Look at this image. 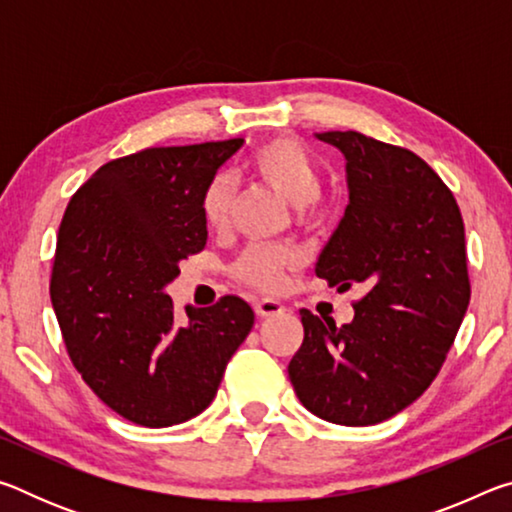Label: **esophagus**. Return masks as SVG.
<instances>
[{
  "instance_id": "34e87169",
  "label": "esophagus",
  "mask_w": 512,
  "mask_h": 512,
  "mask_svg": "<svg viewBox=\"0 0 512 512\" xmlns=\"http://www.w3.org/2000/svg\"><path fill=\"white\" fill-rule=\"evenodd\" d=\"M284 311L282 302H277L273 298H259L255 300V314L259 318H268V316H280Z\"/></svg>"
}]
</instances>
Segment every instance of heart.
<instances>
[{
    "mask_svg": "<svg viewBox=\"0 0 512 512\" xmlns=\"http://www.w3.org/2000/svg\"><path fill=\"white\" fill-rule=\"evenodd\" d=\"M244 169L248 176L271 187L277 196H282L293 207H300L302 212L314 203L320 192V173L314 160L298 142H266L248 155ZM230 201V180L225 176H214L201 196L203 221L212 230H219L228 223ZM296 262V253L287 248H250L241 255L235 271L241 280L253 284V287L275 291Z\"/></svg>",
    "mask_w": 512,
    "mask_h": 512,
    "instance_id": "1",
    "label": "heart"
}]
</instances>
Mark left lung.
Segmentation results:
<instances>
[{
	"instance_id": "8db88e82",
	"label": "left lung",
	"mask_w": 512,
	"mask_h": 512,
	"mask_svg": "<svg viewBox=\"0 0 512 512\" xmlns=\"http://www.w3.org/2000/svg\"><path fill=\"white\" fill-rule=\"evenodd\" d=\"M316 140L341 151L348 180L316 275L366 296L341 327L300 309L305 339L289 379L318 418L368 427L418 400L452 348L470 305L465 225L454 194L415 153L357 131Z\"/></svg>"
}]
</instances>
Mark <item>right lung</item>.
Returning <instances> with one entry per match:
<instances>
[{"label": "right lung", "mask_w": 512, "mask_h": 512, "mask_svg": "<svg viewBox=\"0 0 512 512\" xmlns=\"http://www.w3.org/2000/svg\"><path fill=\"white\" fill-rule=\"evenodd\" d=\"M241 146L237 137L112 160L60 223L51 305L69 359L103 404L140 427L203 413L253 329L255 311L237 296L189 307L180 325L167 293L207 241L203 189Z\"/></svg>", "instance_id": "add662e5"}]
</instances>
